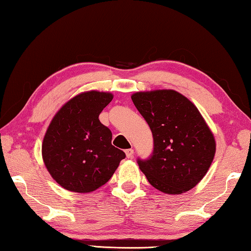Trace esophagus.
<instances>
[{
  "label": "esophagus",
  "instance_id": "esophagus-1",
  "mask_svg": "<svg viewBox=\"0 0 251 251\" xmlns=\"http://www.w3.org/2000/svg\"><path fill=\"white\" fill-rule=\"evenodd\" d=\"M126 155L127 158H132L133 157V150L129 149V150H126Z\"/></svg>",
  "mask_w": 251,
  "mask_h": 251
}]
</instances>
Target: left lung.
Instances as JSON below:
<instances>
[{
  "label": "left lung",
  "instance_id": "1",
  "mask_svg": "<svg viewBox=\"0 0 251 251\" xmlns=\"http://www.w3.org/2000/svg\"><path fill=\"white\" fill-rule=\"evenodd\" d=\"M132 101L153 133L154 151L138 159L152 186L168 195H181L199 183L213 162L216 143L193 102L174 89L132 94Z\"/></svg>",
  "mask_w": 251,
  "mask_h": 251
}]
</instances>
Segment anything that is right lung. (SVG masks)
<instances>
[{
	"label": "right lung",
	"instance_id": "1",
	"mask_svg": "<svg viewBox=\"0 0 251 251\" xmlns=\"http://www.w3.org/2000/svg\"><path fill=\"white\" fill-rule=\"evenodd\" d=\"M111 93L88 91L71 98L52 118L42 141L45 166L65 190L87 193L103 186L126 157L98 117Z\"/></svg>",
	"mask_w": 251,
	"mask_h": 251
}]
</instances>
